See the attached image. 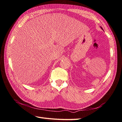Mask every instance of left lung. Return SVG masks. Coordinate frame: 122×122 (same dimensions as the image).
I'll return each mask as SVG.
<instances>
[{"label":"left lung","instance_id":"left-lung-1","mask_svg":"<svg viewBox=\"0 0 122 122\" xmlns=\"http://www.w3.org/2000/svg\"><path fill=\"white\" fill-rule=\"evenodd\" d=\"M101 29H102V27H101Z\"/></svg>","mask_w":122,"mask_h":122}]
</instances>
